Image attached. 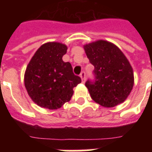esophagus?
<instances>
[{"label":"esophagus","mask_w":152,"mask_h":152,"mask_svg":"<svg viewBox=\"0 0 152 152\" xmlns=\"http://www.w3.org/2000/svg\"><path fill=\"white\" fill-rule=\"evenodd\" d=\"M80 76L81 80H82V82H83V83H84V82H85V80H86L85 72H82L80 73Z\"/></svg>","instance_id":"1"}]
</instances>
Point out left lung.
Segmentation results:
<instances>
[{
	"instance_id": "obj_1",
	"label": "left lung",
	"mask_w": 152,
	"mask_h": 152,
	"mask_svg": "<svg viewBox=\"0 0 152 152\" xmlns=\"http://www.w3.org/2000/svg\"><path fill=\"white\" fill-rule=\"evenodd\" d=\"M95 67V80L85 83L91 99L104 107H113L125 101L133 84V70L125 54L114 44L98 40L83 46Z\"/></svg>"
}]
</instances>
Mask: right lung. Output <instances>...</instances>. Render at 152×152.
<instances>
[{"mask_svg": "<svg viewBox=\"0 0 152 152\" xmlns=\"http://www.w3.org/2000/svg\"><path fill=\"white\" fill-rule=\"evenodd\" d=\"M67 46L60 42H46L38 49L27 65L24 85L27 93L38 106L57 110L70 101L73 88L81 83L74 75L69 62L62 57Z\"/></svg>", "mask_w": 152, "mask_h": 152, "instance_id": "add662e5", "label": "right lung"}]
</instances>
